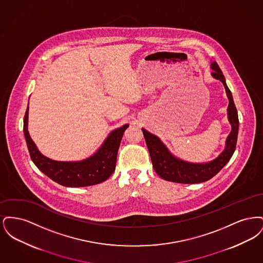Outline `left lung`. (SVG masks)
<instances>
[{"label":"left lung","instance_id":"obj_1","mask_svg":"<svg viewBox=\"0 0 263 263\" xmlns=\"http://www.w3.org/2000/svg\"><path fill=\"white\" fill-rule=\"evenodd\" d=\"M211 68L213 78L221 81L225 87L227 97L229 99L228 119L232 125L231 133L226 140L225 150L219 155L218 158L208 163H194L182 161L177 159L168 151L160 138L142 128L154 170L162 178L167 181L184 184L207 181L225 166L236 150L238 133V111L232 92L226 84L225 77L218 64L213 62Z\"/></svg>","mask_w":263,"mask_h":263}]
</instances>
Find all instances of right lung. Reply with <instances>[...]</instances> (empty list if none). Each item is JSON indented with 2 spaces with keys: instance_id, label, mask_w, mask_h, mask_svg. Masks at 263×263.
Returning <instances> with one entry per match:
<instances>
[{
  "instance_id": "obj_1",
  "label": "right lung",
  "mask_w": 263,
  "mask_h": 263,
  "mask_svg": "<svg viewBox=\"0 0 263 263\" xmlns=\"http://www.w3.org/2000/svg\"><path fill=\"white\" fill-rule=\"evenodd\" d=\"M28 106L24 119V133L32 162L38 168L55 182L67 187L95 185L106 180L116 166V158L123 133L128 124L113 130L104 140L99 150L88 159L79 162H58L43 156L29 136Z\"/></svg>"
}]
</instances>
